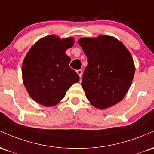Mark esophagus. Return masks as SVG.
<instances>
[{"mask_svg": "<svg viewBox=\"0 0 154 154\" xmlns=\"http://www.w3.org/2000/svg\"><path fill=\"white\" fill-rule=\"evenodd\" d=\"M76 72L79 74V75L80 76V78L82 77V70H77Z\"/></svg>", "mask_w": 154, "mask_h": 154, "instance_id": "34e87169", "label": "esophagus"}]
</instances>
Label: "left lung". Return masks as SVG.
<instances>
[{
  "label": "left lung",
  "mask_w": 154,
  "mask_h": 154,
  "mask_svg": "<svg viewBox=\"0 0 154 154\" xmlns=\"http://www.w3.org/2000/svg\"><path fill=\"white\" fill-rule=\"evenodd\" d=\"M87 57L82 85L87 100L98 109L119 103L128 91L135 71L130 52L109 35L82 38L78 41Z\"/></svg>",
  "instance_id": "left-lung-1"
}]
</instances>
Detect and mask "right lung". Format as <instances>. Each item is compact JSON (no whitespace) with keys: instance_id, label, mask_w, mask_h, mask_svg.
I'll list each match as a JSON object with an SVG mask.
<instances>
[{"instance_id":"1","label":"right lung","mask_w":154,"mask_h":154,"mask_svg":"<svg viewBox=\"0 0 154 154\" xmlns=\"http://www.w3.org/2000/svg\"><path fill=\"white\" fill-rule=\"evenodd\" d=\"M74 44L72 38L60 39L48 35L31 47L22 63V79L27 92L36 103L54 106L63 99L79 75L69 66L66 50Z\"/></svg>"}]
</instances>
